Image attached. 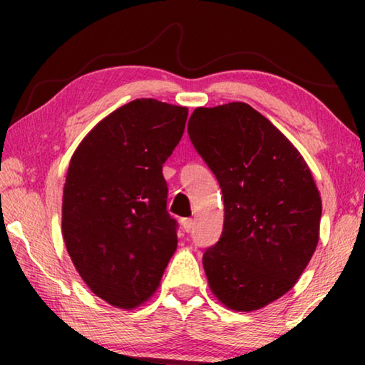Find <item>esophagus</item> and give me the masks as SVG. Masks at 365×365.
<instances>
[{"instance_id":"obj_1","label":"esophagus","mask_w":365,"mask_h":365,"mask_svg":"<svg viewBox=\"0 0 365 365\" xmlns=\"http://www.w3.org/2000/svg\"><path fill=\"white\" fill-rule=\"evenodd\" d=\"M193 227H195V220L193 219H182V228H183V232H191L193 230Z\"/></svg>"}]
</instances>
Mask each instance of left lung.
I'll return each mask as SVG.
<instances>
[{
    "mask_svg": "<svg viewBox=\"0 0 365 365\" xmlns=\"http://www.w3.org/2000/svg\"><path fill=\"white\" fill-rule=\"evenodd\" d=\"M188 135L224 195L222 237L202 256L209 288L232 311H259L296 285L317 248V185L292 141L246 103L196 108Z\"/></svg>",
    "mask_w": 365,
    "mask_h": 365,
    "instance_id": "1",
    "label": "left lung"
}]
</instances>
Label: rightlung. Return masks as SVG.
Returning <instances> with one entry per match:
<instances>
[{
    "instance_id": "1",
    "label": "right lung",
    "mask_w": 365,
    "mask_h": 365,
    "mask_svg": "<svg viewBox=\"0 0 365 365\" xmlns=\"http://www.w3.org/2000/svg\"><path fill=\"white\" fill-rule=\"evenodd\" d=\"M188 109L151 98L104 117L73 151L63 195V238L98 298L132 311L156 293L177 250L163 164Z\"/></svg>"
}]
</instances>
